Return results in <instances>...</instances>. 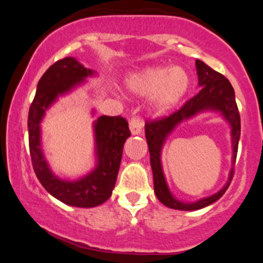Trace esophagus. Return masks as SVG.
<instances>
[{"label": "esophagus", "instance_id": "34e87169", "mask_svg": "<svg viewBox=\"0 0 263 263\" xmlns=\"http://www.w3.org/2000/svg\"><path fill=\"white\" fill-rule=\"evenodd\" d=\"M143 120L140 116H133L129 121V128L133 135H138L142 132Z\"/></svg>", "mask_w": 263, "mask_h": 263}]
</instances>
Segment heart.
I'll return each mask as SVG.
<instances>
[{"label":"heart","instance_id":"1","mask_svg":"<svg viewBox=\"0 0 263 263\" xmlns=\"http://www.w3.org/2000/svg\"><path fill=\"white\" fill-rule=\"evenodd\" d=\"M189 86V74L181 67H151L129 81V87L139 95L154 93V105L159 111L174 107L188 92Z\"/></svg>","mask_w":263,"mask_h":263}]
</instances>
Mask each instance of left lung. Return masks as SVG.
Instances as JSON below:
<instances>
[{"mask_svg":"<svg viewBox=\"0 0 263 263\" xmlns=\"http://www.w3.org/2000/svg\"><path fill=\"white\" fill-rule=\"evenodd\" d=\"M196 69L199 75V85L201 86L200 92L193 98L186 100L181 109L176 110L168 116H163L147 120L145 124V133L147 145L149 151L151 166L153 171L154 181V193L158 200L166 207L174 208L179 211H195L208 206L215 202L224 195L228 190L230 183L235 174V165L238 151V141L240 136V116L238 106H237L235 91L232 85L224 75L212 69L210 66L203 63L202 61L196 60ZM203 109H218L221 110L224 117L233 127V145L234 146V158L233 168L230 173L229 181L220 192L206 199H203L194 204H184L176 200L171 195L166 182H164L162 171L160 164V151L166 136L170 134L179 121L186 118L192 117L200 110Z\"/></svg>","mask_w":263,"mask_h":263,"instance_id":"obj_1","label":"left lung"}]
</instances>
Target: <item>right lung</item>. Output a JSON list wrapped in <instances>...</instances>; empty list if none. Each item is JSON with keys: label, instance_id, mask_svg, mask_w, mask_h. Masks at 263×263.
<instances>
[{"label": "right lung", "instance_id": "add662e5", "mask_svg": "<svg viewBox=\"0 0 263 263\" xmlns=\"http://www.w3.org/2000/svg\"><path fill=\"white\" fill-rule=\"evenodd\" d=\"M93 74L73 57L57 61L38 81L37 91L28 111V145L32 166L39 182L57 200L74 207L91 208L105 202L112 194L120 168L123 145L129 136L128 122L122 116H102L95 124L98 165L91 174L75 182L57 178L50 171L41 148L39 124L57 96L70 91Z\"/></svg>", "mask_w": 263, "mask_h": 263}]
</instances>
